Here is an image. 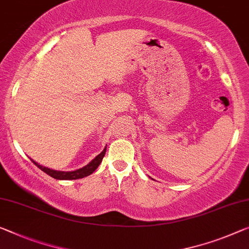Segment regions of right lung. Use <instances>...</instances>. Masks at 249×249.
<instances>
[{"instance_id":"1","label":"right lung","mask_w":249,"mask_h":249,"mask_svg":"<svg viewBox=\"0 0 249 249\" xmlns=\"http://www.w3.org/2000/svg\"><path fill=\"white\" fill-rule=\"evenodd\" d=\"M106 150H107V148L103 149V151L101 152V154H99L97 157H95V158L89 164H87L86 167L81 168V169H78L74 171L52 170V169H49V168H47V167L41 166V164L36 163V161H33V160L32 161L34 164H36V166L39 167L42 171H44L47 175L51 176L52 178L59 179V180H72V179H80V178L87 177V176L92 174L93 171L99 167V164L101 163L103 157H105V155H106Z\"/></svg>"}]
</instances>
